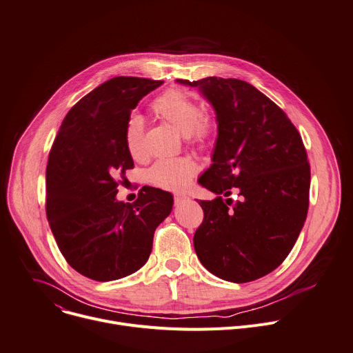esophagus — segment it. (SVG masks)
I'll list each match as a JSON object with an SVG mask.
<instances>
[{"mask_svg":"<svg viewBox=\"0 0 353 353\" xmlns=\"http://www.w3.org/2000/svg\"><path fill=\"white\" fill-rule=\"evenodd\" d=\"M187 200H190V199H188V196H185V194H176V196H174V204H176V205H180L181 203H184V201H187Z\"/></svg>","mask_w":353,"mask_h":353,"instance_id":"esophagus-1","label":"esophagus"}]
</instances>
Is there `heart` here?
<instances>
[{
	"instance_id": "obj_1",
	"label": "heart",
	"mask_w": 353,
	"mask_h": 353,
	"mask_svg": "<svg viewBox=\"0 0 353 353\" xmlns=\"http://www.w3.org/2000/svg\"><path fill=\"white\" fill-rule=\"evenodd\" d=\"M153 112L174 125L185 134L190 145L199 149L211 146L215 137L214 121L203 114L201 105L188 94L170 88L153 101ZM125 146L134 159H142L146 154L145 148V123L138 114L128 117L123 130ZM196 174V165L185 157L160 159L150 168V181L163 190L183 191Z\"/></svg>"
}]
</instances>
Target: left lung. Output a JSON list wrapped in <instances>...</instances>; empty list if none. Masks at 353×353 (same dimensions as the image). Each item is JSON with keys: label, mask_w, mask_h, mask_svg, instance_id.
<instances>
[{"label": "left lung", "mask_w": 353, "mask_h": 353, "mask_svg": "<svg viewBox=\"0 0 353 353\" xmlns=\"http://www.w3.org/2000/svg\"><path fill=\"white\" fill-rule=\"evenodd\" d=\"M199 87L216 112L218 138L201 185L218 197L200 200L194 234L203 266L219 279L248 283L283 263L304 225L310 163L297 128L252 84L238 79L179 80ZM239 191L240 200L223 202Z\"/></svg>", "instance_id": "left-lung-1"}]
</instances>
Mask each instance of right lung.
Wrapping results in <instances>:
<instances>
[{
    "label": "right lung",
    "instance_id": "add662e5",
    "mask_svg": "<svg viewBox=\"0 0 353 353\" xmlns=\"http://www.w3.org/2000/svg\"><path fill=\"white\" fill-rule=\"evenodd\" d=\"M162 80L114 77L72 107L46 166V216L66 262L80 274L110 281L149 259L153 234L170 212L168 191L148 187L135 203L117 201L132 156L123 141L128 117Z\"/></svg>",
    "mask_w": 353,
    "mask_h": 353
}]
</instances>
